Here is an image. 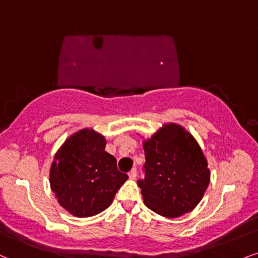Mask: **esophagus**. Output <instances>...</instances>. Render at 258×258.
<instances>
[{
    "instance_id": "esophagus-1",
    "label": "esophagus",
    "mask_w": 258,
    "mask_h": 258,
    "mask_svg": "<svg viewBox=\"0 0 258 258\" xmlns=\"http://www.w3.org/2000/svg\"><path fill=\"white\" fill-rule=\"evenodd\" d=\"M136 176H137V169L133 168V169L130 170L128 178H130V179H136Z\"/></svg>"
}]
</instances>
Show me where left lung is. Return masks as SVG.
I'll return each instance as SVG.
<instances>
[{
	"label": "left lung",
	"mask_w": 258,
	"mask_h": 258,
	"mask_svg": "<svg viewBox=\"0 0 258 258\" xmlns=\"http://www.w3.org/2000/svg\"><path fill=\"white\" fill-rule=\"evenodd\" d=\"M143 148L145 176L138 185L145 206L169 219L194 210L210 181L207 159L194 136L166 123Z\"/></svg>",
	"instance_id": "1"
}]
</instances>
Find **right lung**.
<instances>
[{
	"label": "right lung",
	"instance_id": "right-lung-1",
	"mask_svg": "<svg viewBox=\"0 0 258 258\" xmlns=\"http://www.w3.org/2000/svg\"><path fill=\"white\" fill-rule=\"evenodd\" d=\"M105 139L84 128L66 139L50 167V187L58 204L77 218H89L110 206L117 190L128 179L117 170L108 154Z\"/></svg>",
	"mask_w": 258,
	"mask_h": 258
}]
</instances>
